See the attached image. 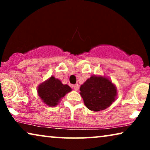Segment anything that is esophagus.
<instances>
[{
  "instance_id": "esophagus-1",
  "label": "esophagus",
  "mask_w": 150,
  "mask_h": 150,
  "mask_svg": "<svg viewBox=\"0 0 150 150\" xmlns=\"http://www.w3.org/2000/svg\"><path fill=\"white\" fill-rule=\"evenodd\" d=\"M74 90H76V91H78L79 89V86L78 84H76V85H74Z\"/></svg>"
}]
</instances>
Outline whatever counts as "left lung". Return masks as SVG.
<instances>
[{"instance_id": "obj_1", "label": "left lung", "mask_w": 150, "mask_h": 150, "mask_svg": "<svg viewBox=\"0 0 150 150\" xmlns=\"http://www.w3.org/2000/svg\"><path fill=\"white\" fill-rule=\"evenodd\" d=\"M85 106L89 110L99 111L106 109L115 101L117 89L111 81L104 77H90L80 88Z\"/></svg>"}]
</instances>
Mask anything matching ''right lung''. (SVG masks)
<instances>
[{
    "label": "right lung",
    "mask_w": 150,
    "mask_h": 150,
    "mask_svg": "<svg viewBox=\"0 0 150 150\" xmlns=\"http://www.w3.org/2000/svg\"><path fill=\"white\" fill-rule=\"evenodd\" d=\"M71 91V88L54 77H50L38 88V94L43 102L50 106H55L65 94Z\"/></svg>",
    "instance_id": "right-lung-1"
}]
</instances>
